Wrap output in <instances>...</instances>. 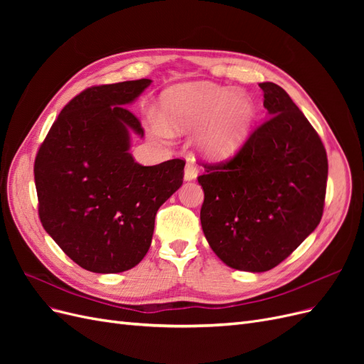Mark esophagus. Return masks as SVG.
Returning a JSON list of instances; mask_svg holds the SVG:
<instances>
[{
  "label": "esophagus",
  "instance_id": "34e87169",
  "mask_svg": "<svg viewBox=\"0 0 364 364\" xmlns=\"http://www.w3.org/2000/svg\"><path fill=\"white\" fill-rule=\"evenodd\" d=\"M197 173H199V170H197L196 162L193 159H188V162H186V165H185V181L196 179Z\"/></svg>",
  "mask_w": 364,
  "mask_h": 364
}]
</instances>
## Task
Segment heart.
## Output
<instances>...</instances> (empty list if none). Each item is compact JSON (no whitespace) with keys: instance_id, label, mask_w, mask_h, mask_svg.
<instances>
[{"instance_id":"heart-1","label":"heart","mask_w":364,"mask_h":364,"mask_svg":"<svg viewBox=\"0 0 364 364\" xmlns=\"http://www.w3.org/2000/svg\"><path fill=\"white\" fill-rule=\"evenodd\" d=\"M161 115L171 132H186L205 124L199 146L208 158L226 159L245 144L255 118V106L228 87L191 83L174 86L161 98Z\"/></svg>"}]
</instances>
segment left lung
<instances>
[{
	"instance_id": "8db88e82",
	"label": "left lung",
	"mask_w": 364,
	"mask_h": 364,
	"mask_svg": "<svg viewBox=\"0 0 364 364\" xmlns=\"http://www.w3.org/2000/svg\"><path fill=\"white\" fill-rule=\"evenodd\" d=\"M269 118L232 158L209 164L197 181L203 234L229 267H277L321 223L328 158L321 136L289 94L259 83Z\"/></svg>"
}]
</instances>
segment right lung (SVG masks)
Returning <instances> with one entry per match:
<instances>
[{
  "instance_id": "1",
  "label": "right lung",
  "mask_w": 364,
  "mask_h": 364,
  "mask_svg": "<svg viewBox=\"0 0 364 364\" xmlns=\"http://www.w3.org/2000/svg\"><path fill=\"white\" fill-rule=\"evenodd\" d=\"M149 79L86 87L62 109L36 153L35 185L43 229L80 267L119 273L150 247L159 206L183 182V159L144 167L129 132L144 135L126 107Z\"/></svg>"
}]
</instances>
